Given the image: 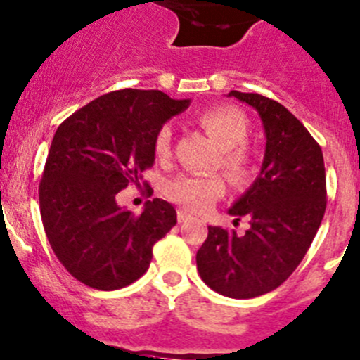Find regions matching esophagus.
Returning a JSON list of instances; mask_svg holds the SVG:
<instances>
[{
  "mask_svg": "<svg viewBox=\"0 0 360 360\" xmlns=\"http://www.w3.org/2000/svg\"><path fill=\"white\" fill-rule=\"evenodd\" d=\"M176 217H178V223H187V221L193 219V216H191V214H187L186 210H184V209L178 210V212H176Z\"/></svg>",
  "mask_w": 360,
  "mask_h": 360,
  "instance_id": "esophagus-1",
  "label": "esophagus"
}]
</instances>
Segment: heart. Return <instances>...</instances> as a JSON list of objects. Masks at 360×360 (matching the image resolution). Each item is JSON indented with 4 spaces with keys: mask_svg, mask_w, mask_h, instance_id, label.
<instances>
[{
    "mask_svg": "<svg viewBox=\"0 0 360 360\" xmlns=\"http://www.w3.org/2000/svg\"><path fill=\"white\" fill-rule=\"evenodd\" d=\"M198 124L221 148V167L233 184H245L252 173V155L245 146L250 123L246 114L233 105H212L198 114ZM153 150L158 158L171 153V128L157 131ZM164 194L186 209L202 212L225 194V182L217 174H178L167 180Z\"/></svg>",
    "mask_w": 360,
    "mask_h": 360,
    "instance_id": "obj_1",
    "label": "heart"
}]
</instances>
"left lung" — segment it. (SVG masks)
<instances>
[{
	"instance_id": "1",
	"label": "left lung",
	"mask_w": 360,
	"mask_h": 360,
	"mask_svg": "<svg viewBox=\"0 0 360 360\" xmlns=\"http://www.w3.org/2000/svg\"><path fill=\"white\" fill-rule=\"evenodd\" d=\"M229 96L259 112L266 134V153L259 176L229 209L248 217L243 236L209 226L196 253L203 282L229 298L246 300L282 285L312 245L326 209L325 162L319 144L278 101L253 92Z\"/></svg>"
}]
</instances>
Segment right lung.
Returning a JSON list of instances; mask_svg holds the SVG:
<instances>
[{
    "mask_svg": "<svg viewBox=\"0 0 360 360\" xmlns=\"http://www.w3.org/2000/svg\"><path fill=\"white\" fill-rule=\"evenodd\" d=\"M189 103L123 89L92 100L55 131L39 186L42 225L62 266L89 288L114 291L141 278L155 243L176 225L166 200L153 198L137 216L115 198L141 186L155 162V135Z\"/></svg>",
    "mask_w": 360,
    "mask_h": 360,
    "instance_id": "1",
    "label": "right lung"
}]
</instances>
